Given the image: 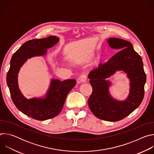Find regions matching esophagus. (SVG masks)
I'll list each match as a JSON object with an SVG mask.
<instances>
[{
  "instance_id": "esophagus-1",
  "label": "esophagus",
  "mask_w": 154,
  "mask_h": 154,
  "mask_svg": "<svg viewBox=\"0 0 154 154\" xmlns=\"http://www.w3.org/2000/svg\"><path fill=\"white\" fill-rule=\"evenodd\" d=\"M87 80V75L86 74H82V75L80 76L79 81L80 83L82 82H86Z\"/></svg>"
}]
</instances>
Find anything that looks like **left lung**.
Listing matches in <instances>:
<instances>
[{
	"instance_id": "obj_1",
	"label": "left lung",
	"mask_w": 154,
	"mask_h": 154,
	"mask_svg": "<svg viewBox=\"0 0 154 154\" xmlns=\"http://www.w3.org/2000/svg\"><path fill=\"white\" fill-rule=\"evenodd\" d=\"M109 46L119 50L106 63L91 71L88 75L93 88L88 100L92 113L99 119L106 121H120L137 108L143 100L146 75L141 56L135 51L131 43L122 39H108ZM123 70L131 80V92L124 102L113 100L108 93L110 83L105 79L116 70Z\"/></svg>"
}]
</instances>
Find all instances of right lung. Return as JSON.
Masks as SVG:
<instances>
[{"label":"right lung","mask_w":154,"mask_h":154,"mask_svg":"<svg viewBox=\"0 0 154 154\" xmlns=\"http://www.w3.org/2000/svg\"><path fill=\"white\" fill-rule=\"evenodd\" d=\"M58 40L57 37L51 36L26 42L13 55L7 73V82L14 104L22 113L38 121L53 118L60 113L67 95L76 85V81L74 79L53 80L45 99H27L18 88L17 74L28 58L45 55L46 49L52 47Z\"/></svg>","instance_id":"add662e5"}]
</instances>
